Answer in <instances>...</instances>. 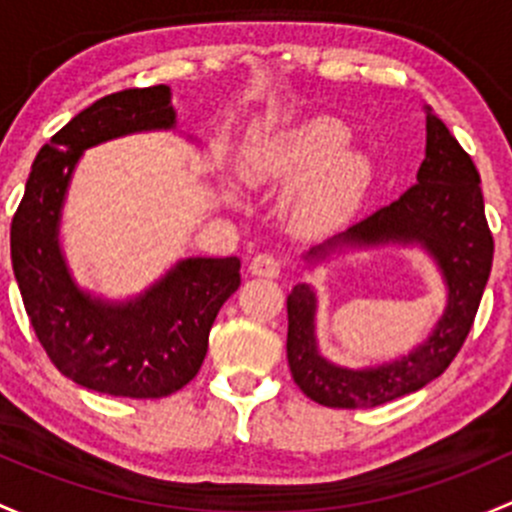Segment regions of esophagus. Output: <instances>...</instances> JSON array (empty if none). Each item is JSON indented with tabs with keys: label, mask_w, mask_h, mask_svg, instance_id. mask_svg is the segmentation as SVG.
<instances>
[{
	"label": "esophagus",
	"mask_w": 512,
	"mask_h": 512,
	"mask_svg": "<svg viewBox=\"0 0 512 512\" xmlns=\"http://www.w3.org/2000/svg\"><path fill=\"white\" fill-rule=\"evenodd\" d=\"M249 271L261 278H278V273H281V261L273 254H258L254 256V261H251Z\"/></svg>",
	"instance_id": "esophagus-1"
}]
</instances>
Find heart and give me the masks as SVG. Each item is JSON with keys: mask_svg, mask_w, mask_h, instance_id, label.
<instances>
[{"mask_svg": "<svg viewBox=\"0 0 512 512\" xmlns=\"http://www.w3.org/2000/svg\"><path fill=\"white\" fill-rule=\"evenodd\" d=\"M350 138L342 120H303L256 140L246 150L241 172L251 184L300 181L291 204L293 224L305 234H323L350 219L372 187V160L345 150Z\"/></svg>", "mask_w": 512, "mask_h": 512, "instance_id": "1", "label": "heart"}]
</instances>
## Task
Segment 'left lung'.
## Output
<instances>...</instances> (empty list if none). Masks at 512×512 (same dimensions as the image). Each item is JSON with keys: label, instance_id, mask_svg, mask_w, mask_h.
Listing matches in <instances>:
<instances>
[{"label": "left lung", "instance_id": "1", "mask_svg": "<svg viewBox=\"0 0 512 512\" xmlns=\"http://www.w3.org/2000/svg\"><path fill=\"white\" fill-rule=\"evenodd\" d=\"M426 113V155L416 184L397 202L347 226L305 254L310 268L345 251L404 246L434 261L446 288V305L424 342L374 367H345L323 357L315 335L318 293L298 283L288 293V367L303 394L323 407L367 409L426 387L444 374L471 333L493 266V236L483 207L481 175L458 140Z\"/></svg>", "mask_w": 512, "mask_h": 512}]
</instances>
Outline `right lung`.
<instances>
[{
	"label": "right lung",
	"mask_w": 512,
	"mask_h": 512,
	"mask_svg": "<svg viewBox=\"0 0 512 512\" xmlns=\"http://www.w3.org/2000/svg\"><path fill=\"white\" fill-rule=\"evenodd\" d=\"M175 128L170 86L96 100L41 147L12 219V266L31 328L59 372L93 392L160 399L192 382L219 308L241 283L236 256H189L133 298L108 300L78 286L68 268L61 214L83 152Z\"/></svg>",
	"instance_id": "right-lung-1"
}]
</instances>
